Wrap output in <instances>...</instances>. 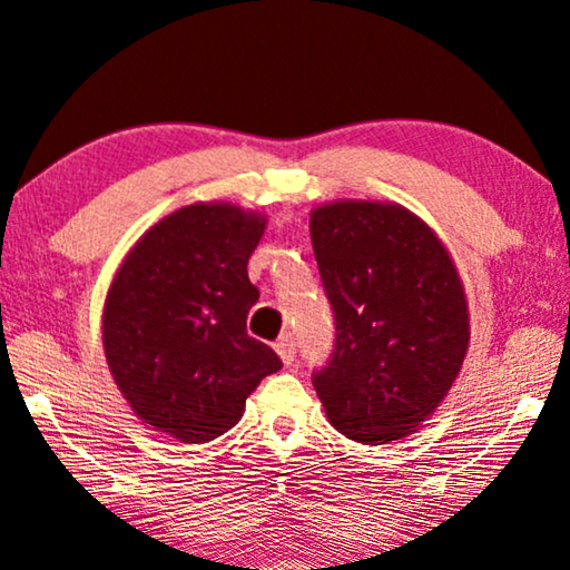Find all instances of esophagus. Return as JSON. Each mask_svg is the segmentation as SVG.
<instances>
[{
    "label": "esophagus",
    "instance_id": "1",
    "mask_svg": "<svg viewBox=\"0 0 570 570\" xmlns=\"http://www.w3.org/2000/svg\"><path fill=\"white\" fill-rule=\"evenodd\" d=\"M278 352V357L284 360V365H292L294 357H297V344H294V336L292 334H281L278 342L273 344Z\"/></svg>",
    "mask_w": 570,
    "mask_h": 570
}]
</instances>
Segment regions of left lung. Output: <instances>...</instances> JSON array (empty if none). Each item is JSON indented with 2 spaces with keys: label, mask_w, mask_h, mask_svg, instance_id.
I'll return each instance as SVG.
<instances>
[{
  "label": "left lung",
  "mask_w": 570,
  "mask_h": 570,
  "mask_svg": "<svg viewBox=\"0 0 570 570\" xmlns=\"http://www.w3.org/2000/svg\"><path fill=\"white\" fill-rule=\"evenodd\" d=\"M309 236L336 328L313 386L344 436L384 444L434 413L463 365V284L442 242L405 207L323 205Z\"/></svg>",
  "instance_id": "1"
}]
</instances>
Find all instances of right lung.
Masks as SVG:
<instances>
[{
	"mask_svg": "<svg viewBox=\"0 0 570 570\" xmlns=\"http://www.w3.org/2000/svg\"><path fill=\"white\" fill-rule=\"evenodd\" d=\"M265 228L232 205H189L141 236L105 302L102 344L115 384L149 426L210 442L281 357L247 334L261 292L247 276Z\"/></svg>",
	"mask_w": 570,
	"mask_h": 570,
	"instance_id": "add662e5",
	"label": "right lung"
}]
</instances>
